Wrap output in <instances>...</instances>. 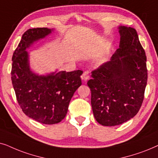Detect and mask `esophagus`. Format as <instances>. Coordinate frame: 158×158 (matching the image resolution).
Segmentation results:
<instances>
[{
	"label": "esophagus",
	"mask_w": 158,
	"mask_h": 158,
	"mask_svg": "<svg viewBox=\"0 0 158 158\" xmlns=\"http://www.w3.org/2000/svg\"><path fill=\"white\" fill-rule=\"evenodd\" d=\"M89 71H85V72L83 73L82 74V77H81V78H82V79H84L85 81H87L88 79H89Z\"/></svg>",
	"instance_id": "obj_1"
}]
</instances>
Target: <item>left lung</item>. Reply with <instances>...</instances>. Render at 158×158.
<instances>
[{"instance_id":"1","label":"left lung","mask_w":158,"mask_h":158,"mask_svg":"<svg viewBox=\"0 0 158 158\" xmlns=\"http://www.w3.org/2000/svg\"><path fill=\"white\" fill-rule=\"evenodd\" d=\"M119 48L110 60L92 71L87 81L94 118L107 127L135 116L142 106L148 81L147 57L136 29L120 27Z\"/></svg>"}]
</instances>
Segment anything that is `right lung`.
Returning <instances> with one entry per match:
<instances>
[{
  "mask_svg": "<svg viewBox=\"0 0 158 158\" xmlns=\"http://www.w3.org/2000/svg\"><path fill=\"white\" fill-rule=\"evenodd\" d=\"M48 28L29 29L12 57L11 80L16 100L24 114L44 124H55L66 117L69 102L81 85L83 71H59L38 76L29 69L26 49L51 33Z\"/></svg>",
  "mask_w": 158,
  "mask_h": 158,
  "instance_id": "add662e5",
  "label": "right lung"
}]
</instances>
